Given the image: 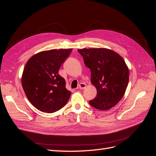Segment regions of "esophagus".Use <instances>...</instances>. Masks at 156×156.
<instances>
[{"label": "esophagus", "instance_id": "1", "mask_svg": "<svg viewBox=\"0 0 156 156\" xmlns=\"http://www.w3.org/2000/svg\"><path fill=\"white\" fill-rule=\"evenodd\" d=\"M86 87H87L86 84H84V83H80V84H79V85L78 88H79V89H80V90H83V89H84V88H86Z\"/></svg>", "mask_w": 156, "mask_h": 156}]
</instances>
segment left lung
Returning a JSON list of instances; mask_svg holds the SVG:
<instances>
[{"instance_id": "1", "label": "left lung", "mask_w": 156, "mask_h": 156, "mask_svg": "<svg viewBox=\"0 0 156 156\" xmlns=\"http://www.w3.org/2000/svg\"><path fill=\"white\" fill-rule=\"evenodd\" d=\"M91 72V83L97 95L89 101L95 108L107 111L115 107L124 96L129 81V69L122 56L105 48L77 50Z\"/></svg>"}]
</instances>
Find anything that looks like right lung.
<instances>
[{
    "mask_svg": "<svg viewBox=\"0 0 156 156\" xmlns=\"http://www.w3.org/2000/svg\"><path fill=\"white\" fill-rule=\"evenodd\" d=\"M72 49L40 52L28 60L23 70L21 83L28 100L40 111L52 113L60 110L71 96L65 79L58 70Z\"/></svg>",
    "mask_w": 156,
    "mask_h": 156,
    "instance_id": "obj_1",
    "label": "right lung"
}]
</instances>
